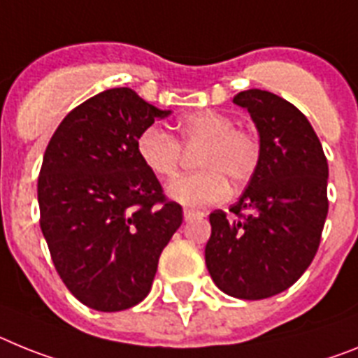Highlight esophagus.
Instances as JSON below:
<instances>
[{
  "instance_id": "obj_1",
  "label": "esophagus",
  "mask_w": 358,
  "mask_h": 358,
  "mask_svg": "<svg viewBox=\"0 0 358 358\" xmlns=\"http://www.w3.org/2000/svg\"><path fill=\"white\" fill-rule=\"evenodd\" d=\"M201 216H203V213H200V210H194V209L183 210V220H185V222H189V220H192V217H201Z\"/></svg>"
}]
</instances>
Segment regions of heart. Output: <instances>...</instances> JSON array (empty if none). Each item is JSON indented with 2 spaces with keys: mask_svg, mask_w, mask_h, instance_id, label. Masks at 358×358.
<instances>
[{
  "mask_svg": "<svg viewBox=\"0 0 358 358\" xmlns=\"http://www.w3.org/2000/svg\"><path fill=\"white\" fill-rule=\"evenodd\" d=\"M175 136L162 127H144L135 141L136 157L142 166L160 180H167L178 169L182 148L200 145L194 166L200 171L176 178L167 194L187 207H205L223 200L231 180L234 185L248 182L259 164V141L254 133L236 127L232 117L220 111L201 110L176 122Z\"/></svg>",
  "mask_w": 358,
  "mask_h": 358,
  "instance_id": "heart-1",
  "label": "heart"
}]
</instances>
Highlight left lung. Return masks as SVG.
Here are the masks:
<instances>
[{"label": "left lung", "mask_w": 358, "mask_h": 358, "mask_svg": "<svg viewBox=\"0 0 358 358\" xmlns=\"http://www.w3.org/2000/svg\"><path fill=\"white\" fill-rule=\"evenodd\" d=\"M234 104L259 133V164L231 216L210 213L205 265L216 287L238 299H266L308 268L328 214V162L312 124L294 104L247 90Z\"/></svg>", "instance_id": "8db88e82"}]
</instances>
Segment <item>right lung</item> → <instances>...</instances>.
Instances as JSON below:
<instances>
[{
	"instance_id": "obj_1",
	"label": "right lung",
	"mask_w": 358,
	"mask_h": 358,
	"mask_svg": "<svg viewBox=\"0 0 358 358\" xmlns=\"http://www.w3.org/2000/svg\"><path fill=\"white\" fill-rule=\"evenodd\" d=\"M171 111L111 88L63 119L37 180L41 231L68 290L99 312H120L151 290L158 257L183 213L136 157L138 133Z\"/></svg>"
}]
</instances>
